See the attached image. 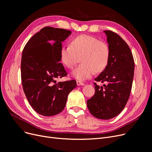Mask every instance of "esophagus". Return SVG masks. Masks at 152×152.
Listing matches in <instances>:
<instances>
[{
	"label": "esophagus",
	"instance_id": "esophagus-1",
	"mask_svg": "<svg viewBox=\"0 0 152 152\" xmlns=\"http://www.w3.org/2000/svg\"><path fill=\"white\" fill-rule=\"evenodd\" d=\"M76 83H77V86H84V85H85V83H82L81 81H77Z\"/></svg>",
	"mask_w": 152,
	"mask_h": 152
}]
</instances>
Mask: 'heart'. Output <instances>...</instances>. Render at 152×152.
Masks as SVG:
<instances>
[{
	"mask_svg": "<svg viewBox=\"0 0 152 152\" xmlns=\"http://www.w3.org/2000/svg\"><path fill=\"white\" fill-rule=\"evenodd\" d=\"M81 63L72 71V76L79 81L91 77L94 72L102 71L110 59V48L106 43L94 36L82 34L72 39L71 45H64L59 52L61 63L69 69L76 63L77 56Z\"/></svg>",
	"mask_w": 152,
	"mask_h": 152,
	"instance_id": "obj_1",
	"label": "heart"
}]
</instances>
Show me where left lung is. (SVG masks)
<instances>
[{"mask_svg": "<svg viewBox=\"0 0 152 152\" xmlns=\"http://www.w3.org/2000/svg\"><path fill=\"white\" fill-rule=\"evenodd\" d=\"M103 32L107 37L110 59L107 66L94 80L106 82V85H103V87L94 83L95 93L87 101V106L94 117L109 120L121 113L130 97L134 63L126 42L113 32Z\"/></svg>", "mask_w": 152, "mask_h": 152, "instance_id": "left-lung-1", "label": "left lung"}]
</instances>
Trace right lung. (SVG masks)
I'll return each instance as SVG.
<instances>
[{
  "instance_id": "right-lung-1",
  "label": "right lung",
  "mask_w": 152,
  "mask_h": 152,
  "mask_svg": "<svg viewBox=\"0 0 152 152\" xmlns=\"http://www.w3.org/2000/svg\"><path fill=\"white\" fill-rule=\"evenodd\" d=\"M68 30L45 27L25 46L21 59V79L26 96L32 108L45 116L63 111L69 93L76 86L75 80L58 82L54 79L67 74L61 61L62 42Z\"/></svg>"
}]
</instances>
